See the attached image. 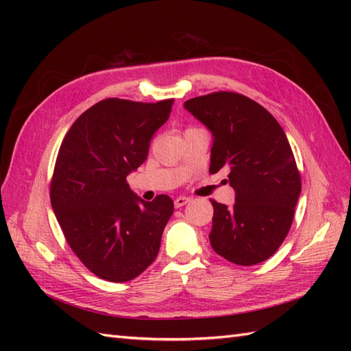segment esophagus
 Listing matches in <instances>:
<instances>
[{"instance_id":"34e87169","label":"esophagus","mask_w":351,"mask_h":351,"mask_svg":"<svg viewBox=\"0 0 351 351\" xmlns=\"http://www.w3.org/2000/svg\"><path fill=\"white\" fill-rule=\"evenodd\" d=\"M189 202H190L189 197L180 196V197H177V199L174 200V206H176V208H182V206H184L186 204H189Z\"/></svg>"}]
</instances>
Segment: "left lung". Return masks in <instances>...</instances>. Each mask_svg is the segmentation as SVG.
<instances>
[{"label":"left lung","mask_w":351,"mask_h":351,"mask_svg":"<svg viewBox=\"0 0 351 351\" xmlns=\"http://www.w3.org/2000/svg\"><path fill=\"white\" fill-rule=\"evenodd\" d=\"M212 134L209 173L227 168L234 205L212 202L210 246L243 267L271 258L291 227L302 180L289 139L262 105L234 92L184 102Z\"/></svg>","instance_id":"left-lung-1"}]
</instances>
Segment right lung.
<instances>
[{
  "instance_id": "right-lung-1",
  "label": "right lung",
  "mask_w": 351,
  "mask_h": 351,
  "mask_svg": "<svg viewBox=\"0 0 351 351\" xmlns=\"http://www.w3.org/2000/svg\"><path fill=\"white\" fill-rule=\"evenodd\" d=\"M174 99H104L73 123L51 182V205L71 250L97 277L130 281L155 261L174 204L137 196L125 178L149 152Z\"/></svg>"
}]
</instances>
